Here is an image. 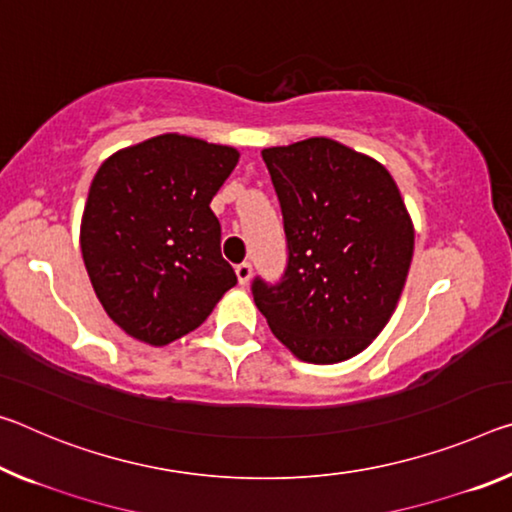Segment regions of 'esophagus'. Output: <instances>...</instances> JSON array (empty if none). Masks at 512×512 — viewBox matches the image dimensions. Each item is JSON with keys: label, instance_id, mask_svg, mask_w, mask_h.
Wrapping results in <instances>:
<instances>
[{"label": "esophagus", "instance_id": "1", "mask_svg": "<svg viewBox=\"0 0 512 512\" xmlns=\"http://www.w3.org/2000/svg\"><path fill=\"white\" fill-rule=\"evenodd\" d=\"M234 273H237L239 285H248L250 278H253V266H250L248 262H243L237 266V269H234Z\"/></svg>", "mask_w": 512, "mask_h": 512}]
</instances>
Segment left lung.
<instances>
[{"label":"left lung","instance_id":"obj_1","mask_svg":"<svg viewBox=\"0 0 512 512\" xmlns=\"http://www.w3.org/2000/svg\"><path fill=\"white\" fill-rule=\"evenodd\" d=\"M289 243L278 287L255 280L259 312L291 355L337 364L392 319L415 253V225L389 170L348 145L312 139L264 148Z\"/></svg>","mask_w":512,"mask_h":512}]
</instances>
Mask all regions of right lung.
Wrapping results in <instances>:
<instances>
[{
  "label": "right lung",
  "mask_w": 512,
  "mask_h": 512,
  "mask_svg": "<svg viewBox=\"0 0 512 512\" xmlns=\"http://www.w3.org/2000/svg\"><path fill=\"white\" fill-rule=\"evenodd\" d=\"M237 164V148L170 132L97 168L81 214V257L104 312L129 337L168 346L237 285L209 209Z\"/></svg>",
  "instance_id": "add662e5"
}]
</instances>
